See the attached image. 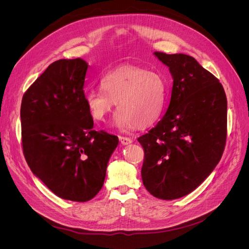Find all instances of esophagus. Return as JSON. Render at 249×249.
<instances>
[{
	"label": "esophagus",
	"mask_w": 249,
	"mask_h": 249,
	"mask_svg": "<svg viewBox=\"0 0 249 249\" xmlns=\"http://www.w3.org/2000/svg\"><path fill=\"white\" fill-rule=\"evenodd\" d=\"M119 141L122 143L123 145H127V144H131L133 142V140L129 137H124V136H119Z\"/></svg>",
	"instance_id": "1"
}]
</instances>
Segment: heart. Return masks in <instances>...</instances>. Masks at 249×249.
Segmentation results:
<instances>
[{
	"label": "heart",
	"instance_id": "heart-1",
	"mask_svg": "<svg viewBox=\"0 0 249 249\" xmlns=\"http://www.w3.org/2000/svg\"><path fill=\"white\" fill-rule=\"evenodd\" d=\"M104 90H90L84 96L94 120L104 122L117 103L114 124L123 130L144 127L159 119L168 99V85L161 73L142 67L125 66L102 80Z\"/></svg>",
	"mask_w": 249,
	"mask_h": 249
}]
</instances>
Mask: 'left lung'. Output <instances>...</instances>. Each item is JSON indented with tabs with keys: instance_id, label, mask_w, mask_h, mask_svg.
I'll return each instance as SVG.
<instances>
[{
	"instance_id": "8db88e82",
	"label": "left lung",
	"mask_w": 249,
	"mask_h": 249,
	"mask_svg": "<svg viewBox=\"0 0 249 249\" xmlns=\"http://www.w3.org/2000/svg\"><path fill=\"white\" fill-rule=\"evenodd\" d=\"M154 54L169 67L173 85L165 115L138 138L144 149L141 177L150 194L171 200L196 189L220 161L228 101L219 80L193 57Z\"/></svg>"
}]
</instances>
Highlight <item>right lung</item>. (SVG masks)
Masks as SVG:
<instances>
[{
	"label": "right lung",
	"instance_id": "obj_1",
	"mask_svg": "<svg viewBox=\"0 0 249 249\" xmlns=\"http://www.w3.org/2000/svg\"><path fill=\"white\" fill-rule=\"evenodd\" d=\"M88 64L53 62L21 100V143L30 169L63 199L84 202L100 192L118 138L93 130L85 105Z\"/></svg>",
	"mask_w": 249,
	"mask_h": 249
}]
</instances>
